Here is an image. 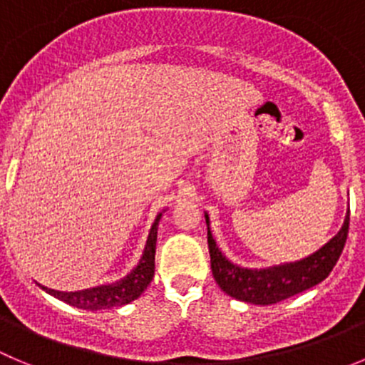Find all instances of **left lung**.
<instances>
[{
    "label": "left lung",
    "instance_id": "left-lung-1",
    "mask_svg": "<svg viewBox=\"0 0 365 365\" xmlns=\"http://www.w3.org/2000/svg\"><path fill=\"white\" fill-rule=\"evenodd\" d=\"M207 224V247L211 256V270L213 277L222 290L235 299L245 301L252 304H274L287 299L290 296L312 289L314 284L321 283L328 277L336 259L344 249L346 238L349 229V213L346 215L344 225L335 237L314 252L308 258L287 265L270 267L262 270H249L232 265L231 262L222 256L210 232V220L206 215Z\"/></svg>",
    "mask_w": 365,
    "mask_h": 365
}]
</instances>
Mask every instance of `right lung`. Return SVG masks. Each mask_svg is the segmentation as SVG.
Masks as SVG:
<instances>
[{
  "instance_id": "1",
  "label": "right lung",
  "mask_w": 365,
  "mask_h": 365,
  "mask_svg": "<svg viewBox=\"0 0 365 365\" xmlns=\"http://www.w3.org/2000/svg\"><path fill=\"white\" fill-rule=\"evenodd\" d=\"M161 215H158L154 225L148 235L147 247H145L143 258H141L140 265L123 277L121 281L114 284H102V287H95V289L81 290V292H57L43 287L48 294L58 297L64 303L71 304V307L82 308V310H107V308L121 307L130 301L138 299L143 294V290L150 284L152 277H154L155 269V242H158V225Z\"/></svg>"
}]
</instances>
